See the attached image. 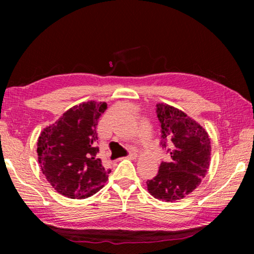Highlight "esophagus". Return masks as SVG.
I'll return each instance as SVG.
<instances>
[{"mask_svg": "<svg viewBox=\"0 0 254 254\" xmlns=\"http://www.w3.org/2000/svg\"><path fill=\"white\" fill-rule=\"evenodd\" d=\"M137 157V153L134 149H128V154H127V158L130 159H135Z\"/></svg>", "mask_w": 254, "mask_h": 254, "instance_id": "1", "label": "esophagus"}]
</instances>
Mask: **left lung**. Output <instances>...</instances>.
I'll use <instances>...</instances> for the list:
<instances>
[{
  "label": "left lung",
  "mask_w": 254,
  "mask_h": 254,
  "mask_svg": "<svg viewBox=\"0 0 254 254\" xmlns=\"http://www.w3.org/2000/svg\"><path fill=\"white\" fill-rule=\"evenodd\" d=\"M161 127V147L170 153L158 175L148 180V191L154 198L176 201L200 184L209 168L210 140L205 128L183 111L159 103L156 109Z\"/></svg>",
  "instance_id": "left-lung-1"
}]
</instances>
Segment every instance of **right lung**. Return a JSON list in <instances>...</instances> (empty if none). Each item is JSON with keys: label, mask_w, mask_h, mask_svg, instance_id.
I'll list each match as a JSON object with an SVG mask.
<instances>
[{"label": "right lung", "mask_w": 254, "mask_h": 254, "mask_svg": "<svg viewBox=\"0 0 254 254\" xmlns=\"http://www.w3.org/2000/svg\"><path fill=\"white\" fill-rule=\"evenodd\" d=\"M105 102L89 101L68 110L57 122L44 128L38 139V161L46 179L59 194L87 198L104 187L110 169L96 154V126Z\"/></svg>", "instance_id": "right-lung-1"}]
</instances>
